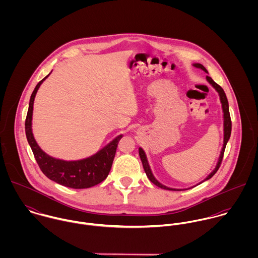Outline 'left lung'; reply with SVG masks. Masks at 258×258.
Returning a JSON list of instances; mask_svg holds the SVG:
<instances>
[{"label": "left lung", "instance_id": "8db88e82", "mask_svg": "<svg viewBox=\"0 0 258 258\" xmlns=\"http://www.w3.org/2000/svg\"><path fill=\"white\" fill-rule=\"evenodd\" d=\"M194 67H196V68H198V69H201V70H203L204 72L208 73V71L206 70V68H205L204 66L200 64V63H195ZM207 80L216 88V90L219 92L220 97H221V105H222V110H223V118H224V121H223V122H224V123H223V127H224V129H223V131H224V139H223V147L221 149V156H220V160H219V162H218V165H217L216 169L208 176V178H207L205 181L211 179V178L218 172V170L220 169L221 161H222V158H223V154H224V150H225V146H226V143H227V141H228V139H229V137H230V133H231V119H230V115H229L228 101H227L226 95H225L223 89L221 88V86H220L218 83H216V82L212 79V77L207 76ZM139 155H140V158H141V161H142V164H143V168H144V170H145V173H146L149 180H150L153 184L158 185V186L161 187V188L176 190V188L167 187L166 185H163V184H160V183L154 178V176H153V174H152V172H151L150 166H149V164H148L147 157H146L145 152L143 151L142 148H139ZM177 190H179V189H177Z\"/></svg>", "mask_w": 258, "mask_h": 258}]
</instances>
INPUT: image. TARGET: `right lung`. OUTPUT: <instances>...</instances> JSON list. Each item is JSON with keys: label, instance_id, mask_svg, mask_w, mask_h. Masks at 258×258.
I'll list each match as a JSON object with an SVG mask.
<instances>
[{"label": "right lung", "instance_id": "1", "mask_svg": "<svg viewBox=\"0 0 258 258\" xmlns=\"http://www.w3.org/2000/svg\"><path fill=\"white\" fill-rule=\"evenodd\" d=\"M46 75L41 79L32 93L29 110L27 114L25 128L28 142L32 148L35 159L40 171L51 181L73 188H87L104 181L110 172L112 163L115 157L118 142L122 135L116 137L106 147L100 150L95 155L80 161L68 162L54 159L46 155L38 145L32 132V116L34 100L37 89L42 81L47 77Z\"/></svg>", "mask_w": 258, "mask_h": 258}]
</instances>
